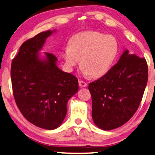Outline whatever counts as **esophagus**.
Listing matches in <instances>:
<instances>
[{"instance_id":"1","label":"esophagus","mask_w":155,"mask_h":155,"mask_svg":"<svg viewBox=\"0 0 155 155\" xmlns=\"http://www.w3.org/2000/svg\"><path fill=\"white\" fill-rule=\"evenodd\" d=\"M78 84H79V86L81 87V88H84V87H86L87 86V83L84 81H81V80H79L78 81Z\"/></svg>"}]
</instances>
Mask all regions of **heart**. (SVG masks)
Here are the masks:
<instances>
[{
    "instance_id": "obj_1",
    "label": "heart",
    "mask_w": 155,
    "mask_h": 155,
    "mask_svg": "<svg viewBox=\"0 0 155 155\" xmlns=\"http://www.w3.org/2000/svg\"><path fill=\"white\" fill-rule=\"evenodd\" d=\"M119 52V44L114 36L99 31H88L74 35L62 57L69 70L79 63L85 75L102 77L112 67Z\"/></svg>"
}]
</instances>
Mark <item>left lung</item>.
<instances>
[{
  "instance_id": "left-lung-1",
  "label": "left lung",
  "mask_w": 155,
  "mask_h": 155,
  "mask_svg": "<svg viewBox=\"0 0 155 155\" xmlns=\"http://www.w3.org/2000/svg\"><path fill=\"white\" fill-rule=\"evenodd\" d=\"M147 78L145 59L125 50L105 75L89 84L95 125L110 130L126 124L140 105Z\"/></svg>"
}]
</instances>
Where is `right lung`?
<instances>
[{"instance_id": "add662e5", "label": "right lung", "mask_w": 155, "mask_h": 155, "mask_svg": "<svg viewBox=\"0 0 155 155\" xmlns=\"http://www.w3.org/2000/svg\"><path fill=\"white\" fill-rule=\"evenodd\" d=\"M56 30L37 34L22 43L12 60V91L19 110L27 120L47 130L58 128L66 117L67 102L78 91V79L57 66L58 58L39 52Z\"/></svg>"}]
</instances>
